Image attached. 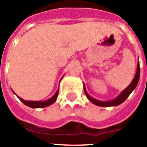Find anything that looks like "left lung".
<instances>
[{"label": "left lung", "instance_id": "8db88e82", "mask_svg": "<svg viewBox=\"0 0 147 147\" xmlns=\"http://www.w3.org/2000/svg\"><path fill=\"white\" fill-rule=\"evenodd\" d=\"M139 78H140V64H139V59L138 63V67H137V72H136V74L133 78V81L131 82V83L127 86V88H125L121 93L119 94L118 96H116L115 98L113 99V100H106V101H103V100H99L96 99L92 97L88 93L86 88H85V85L83 83V89H84V92L86 96L88 97V99L94 105H98V106H103V107H109V106H116V105H119L122 104L126 99L128 97V96L132 93L133 90L136 88V87L138 86V83L139 82Z\"/></svg>", "mask_w": 147, "mask_h": 147}]
</instances>
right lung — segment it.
<instances>
[{
	"instance_id": "obj_1",
	"label": "right lung",
	"mask_w": 147,
	"mask_h": 147,
	"mask_svg": "<svg viewBox=\"0 0 147 147\" xmlns=\"http://www.w3.org/2000/svg\"><path fill=\"white\" fill-rule=\"evenodd\" d=\"M15 94V93H14ZM58 94H59V89L56 91V92L54 94L53 96H51V98L48 99V100H46L44 101H33V100H24L22 99L20 96H17V97L20 99V100L24 103V104L28 106V107H31V108H44V107H47L49 105H52L56 100L57 99V96H58Z\"/></svg>"
}]
</instances>
